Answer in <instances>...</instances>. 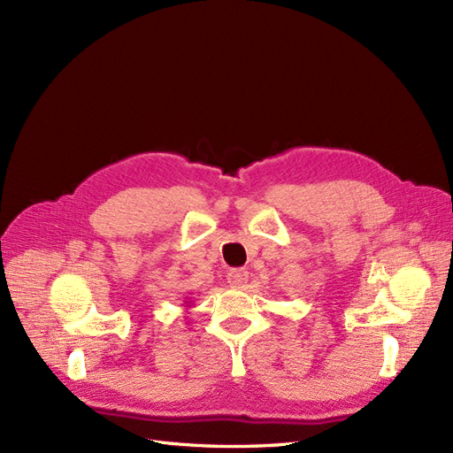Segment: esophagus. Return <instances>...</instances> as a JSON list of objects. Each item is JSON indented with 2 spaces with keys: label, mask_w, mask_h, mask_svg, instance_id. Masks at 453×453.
Returning a JSON list of instances; mask_svg holds the SVG:
<instances>
[{
  "label": "esophagus",
  "mask_w": 453,
  "mask_h": 453,
  "mask_svg": "<svg viewBox=\"0 0 453 453\" xmlns=\"http://www.w3.org/2000/svg\"><path fill=\"white\" fill-rule=\"evenodd\" d=\"M248 276H250V272L245 270V268H232L230 272H228V276H226V280H228V283L232 285V287H243L245 283H248Z\"/></svg>",
  "instance_id": "esophagus-1"
}]
</instances>
